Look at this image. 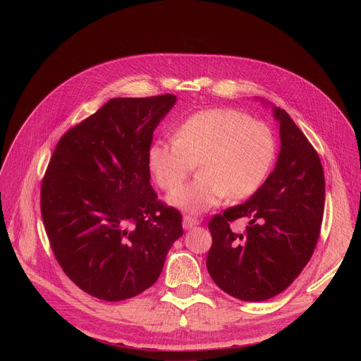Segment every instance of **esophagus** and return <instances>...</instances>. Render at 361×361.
<instances>
[{"label": "esophagus", "mask_w": 361, "mask_h": 361, "mask_svg": "<svg viewBox=\"0 0 361 361\" xmlns=\"http://www.w3.org/2000/svg\"><path fill=\"white\" fill-rule=\"evenodd\" d=\"M199 219L196 218V216H192V215H185L184 218H183V226L185 230H190L192 226H196V225H199Z\"/></svg>", "instance_id": "esophagus-1"}]
</instances>
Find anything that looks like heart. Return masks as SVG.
I'll use <instances>...</instances> for the list:
<instances>
[{
    "mask_svg": "<svg viewBox=\"0 0 361 361\" xmlns=\"http://www.w3.org/2000/svg\"><path fill=\"white\" fill-rule=\"evenodd\" d=\"M276 157L272 128L231 108H209L181 120L174 139H157L147 166L157 184L174 192L199 164V178L169 197L181 211L200 214L226 197L252 196L267 180Z\"/></svg>",
    "mask_w": 361,
    "mask_h": 361,
    "instance_id": "b5f03b06",
    "label": "heart"
}]
</instances>
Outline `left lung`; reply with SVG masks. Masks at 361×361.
Segmentation results:
<instances>
[{
	"mask_svg": "<svg viewBox=\"0 0 361 361\" xmlns=\"http://www.w3.org/2000/svg\"><path fill=\"white\" fill-rule=\"evenodd\" d=\"M281 152L271 176L241 204L209 221L206 268L216 286L243 301H263L288 288L309 263L320 234L325 176L317 152L288 114L274 108ZM238 219L247 220L240 232Z\"/></svg>",
	"mask_w": 361,
	"mask_h": 361,
	"instance_id": "1",
	"label": "left lung"
}]
</instances>
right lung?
<instances>
[{
  "mask_svg": "<svg viewBox=\"0 0 361 361\" xmlns=\"http://www.w3.org/2000/svg\"><path fill=\"white\" fill-rule=\"evenodd\" d=\"M177 98H114L56 143L41 185L52 253L85 293L121 301L154 286L181 214L150 185L147 149Z\"/></svg>",
  "mask_w": 361,
  "mask_h": 361,
  "instance_id": "obj_1",
  "label": "right lung"
}]
</instances>
